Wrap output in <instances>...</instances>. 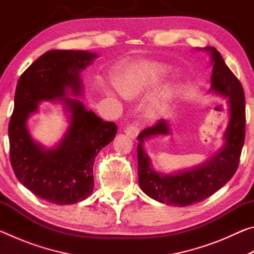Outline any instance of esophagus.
Segmentation results:
<instances>
[{
	"instance_id": "1",
	"label": "esophagus",
	"mask_w": 254,
	"mask_h": 254,
	"mask_svg": "<svg viewBox=\"0 0 254 254\" xmlns=\"http://www.w3.org/2000/svg\"><path fill=\"white\" fill-rule=\"evenodd\" d=\"M124 132H126V134L127 136H130V137H132V139H134V137H136L137 134H139V128L134 127V126H127L126 127V130H124Z\"/></svg>"
}]
</instances>
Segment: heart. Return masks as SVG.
Returning <instances> with one entry per match:
<instances>
[{
    "label": "heart",
    "mask_w": 254,
    "mask_h": 254,
    "mask_svg": "<svg viewBox=\"0 0 254 254\" xmlns=\"http://www.w3.org/2000/svg\"><path fill=\"white\" fill-rule=\"evenodd\" d=\"M168 72V68L153 62H137L123 67L117 76L119 92L126 97H134L152 87ZM103 92L107 96H114L109 87L103 86ZM176 94V89L167 87L154 98L145 110V115L150 120L160 118L168 109Z\"/></svg>",
    "instance_id": "1"
}]
</instances>
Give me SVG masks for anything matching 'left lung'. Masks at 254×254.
I'll return each instance as SVG.
<instances>
[{
  "label": "left lung",
  "instance_id": "8db88e82",
  "mask_svg": "<svg viewBox=\"0 0 254 254\" xmlns=\"http://www.w3.org/2000/svg\"><path fill=\"white\" fill-rule=\"evenodd\" d=\"M204 50L212 55L210 91L229 100L230 121L224 133L225 143L212 159L199 167L173 175H162L152 168L143 143L151 136L169 134L168 123L166 120H159L154 126L141 131L137 135L136 148L139 185L145 194L162 204L188 206L199 203L224 186L239 167L246 137L243 87L214 47H206Z\"/></svg>",
  "mask_w": 254,
  "mask_h": 254
}]
</instances>
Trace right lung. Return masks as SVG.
<instances>
[{
  "label": "right lung",
  "mask_w": 254,
  "mask_h": 254,
  "mask_svg": "<svg viewBox=\"0 0 254 254\" xmlns=\"http://www.w3.org/2000/svg\"><path fill=\"white\" fill-rule=\"evenodd\" d=\"M97 57L83 50H49L30 65L16 85L8 123L12 168L33 195L56 205L78 203L92 194L94 161L118 131L114 122L103 121L80 101L65 97L67 88L74 96L80 95V71ZM55 99L65 103L70 127L58 147L47 150L34 142L26 121L41 100Z\"/></svg>",
  "instance_id": "add662e5"
}]
</instances>
